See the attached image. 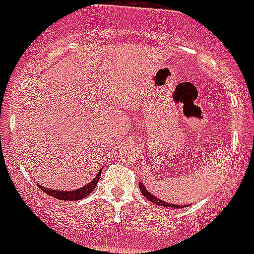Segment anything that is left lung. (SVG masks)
<instances>
[{
    "label": "left lung",
    "instance_id": "1",
    "mask_svg": "<svg viewBox=\"0 0 254 254\" xmlns=\"http://www.w3.org/2000/svg\"><path fill=\"white\" fill-rule=\"evenodd\" d=\"M140 185V190H141V193H143V196L145 197V198H148L149 201L154 202V204H156V205H159V207H173V208H181L180 205H176V204H169V202L163 201V200H159L158 197H155L154 194H151L148 191V189H145V188L141 185V184H138Z\"/></svg>",
    "mask_w": 254,
    "mask_h": 254
}]
</instances>
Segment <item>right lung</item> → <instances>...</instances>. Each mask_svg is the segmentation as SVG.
<instances>
[{"label": "right lung", "mask_w": 254, "mask_h": 254, "mask_svg": "<svg viewBox=\"0 0 254 254\" xmlns=\"http://www.w3.org/2000/svg\"><path fill=\"white\" fill-rule=\"evenodd\" d=\"M100 174H102V170L96 174L95 177V180L87 184V185H84L83 188H80V189H76V190H69V191H60V190H52V189H47V188H43L39 185L42 190L47 193L49 196H53L58 198V200H64V201H76V200H81L84 197L89 194L91 191L94 190L95 187H96V184L99 181Z\"/></svg>", "instance_id": "obj_1"}]
</instances>
